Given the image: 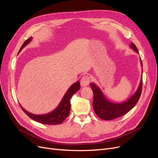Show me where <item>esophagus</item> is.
<instances>
[{
    "mask_svg": "<svg viewBox=\"0 0 158 158\" xmlns=\"http://www.w3.org/2000/svg\"><path fill=\"white\" fill-rule=\"evenodd\" d=\"M91 81V79H90V77L88 76H84L81 78L80 80V84L82 87L87 86L89 84V82Z\"/></svg>",
    "mask_w": 158,
    "mask_h": 158,
    "instance_id": "obj_1",
    "label": "esophagus"
}]
</instances>
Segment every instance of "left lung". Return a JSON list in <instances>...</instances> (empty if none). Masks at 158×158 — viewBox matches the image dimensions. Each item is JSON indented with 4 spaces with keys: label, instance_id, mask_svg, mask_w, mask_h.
I'll use <instances>...</instances> for the list:
<instances>
[{
    "label": "left lung",
    "instance_id": "1",
    "mask_svg": "<svg viewBox=\"0 0 158 158\" xmlns=\"http://www.w3.org/2000/svg\"><path fill=\"white\" fill-rule=\"evenodd\" d=\"M130 47L138 53V50L134 43H131ZM140 61L143 66L141 58ZM142 84L141 77L137 91L129 100L121 103H113L107 99L101 89L96 84L91 83L89 85L91 87L94 94L93 107L96 114L104 120H111L123 116L130 111L138 102L141 94Z\"/></svg>",
    "mask_w": 158,
    "mask_h": 158
}]
</instances>
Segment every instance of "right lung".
<instances>
[{"instance_id":"add662e5","label":"right lung","mask_w":158,"mask_h":158,"mask_svg":"<svg viewBox=\"0 0 158 158\" xmlns=\"http://www.w3.org/2000/svg\"><path fill=\"white\" fill-rule=\"evenodd\" d=\"M32 40V37H30L27 40H26L24 43L22 44L20 48L19 53L21 51L26 45H27ZM80 89V81H77L76 83L73 84L67 90L65 94H64L62 100L60 102L57 107L48 114H34L26 110L23 107H21L22 109L25 113L34 121H36L39 123L45 124V125H58L62 123L65 118L69 116L70 109H71V103L70 100L72 96L77 92Z\"/></svg>"}]
</instances>
